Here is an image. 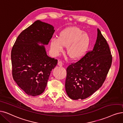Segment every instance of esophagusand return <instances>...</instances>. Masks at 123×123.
<instances>
[{
	"label": "esophagus",
	"instance_id": "esophagus-1",
	"mask_svg": "<svg viewBox=\"0 0 123 123\" xmlns=\"http://www.w3.org/2000/svg\"><path fill=\"white\" fill-rule=\"evenodd\" d=\"M58 65L59 66H62V65H63L62 62L61 61H59L58 62Z\"/></svg>",
	"mask_w": 123,
	"mask_h": 123
}]
</instances>
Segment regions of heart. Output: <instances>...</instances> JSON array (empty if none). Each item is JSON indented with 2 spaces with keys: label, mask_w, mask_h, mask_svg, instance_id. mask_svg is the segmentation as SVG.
Wrapping results in <instances>:
<instances>
[{
  "label": "heart",
  "mask_w": 123,
  "mask_h": 123,
  "mask_svg": "<svg viewBox=\"0 0 123 123\" xmlns=\"http://www.w3.org/2000/svg\"><path fill=\"white\" fill-rule=\"evenodd\" d=\"M91 43L90 35L78 27H72L61 31L59 38L54 37L50 42V47L53 54L62 52L67 47V54L74 60L81 58L87 51Z\"/></svg>",
  "instance_id": "heart-1"
}]
</instances>
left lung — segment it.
<instances>
[{
    "label": "left lung",
    "mask_w": 123,
    "mask_h": 123,
    "mask_svg": "<svg viewBox=\"0 0 123 123\" xmlns=\"http://www.w3.org/2000/svg\"><path fill=\"white\" fill-rule=\"evenodd\" d=\"M97 38L92 51L66 69L65 90L73 100L89 97L102 86L112 63V55L105 38L97 29Z\"/></svg>",
    "instance_id": "obj_1"
}]
</instances>
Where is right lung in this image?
<instances>
[{"label": "right lung", "mask_w": 123, "mask_h": 123, "mask_svg": "<svg viewBox=\"0 0 123 123\" xmlns=\"http://www.w3.org/2000/svg\"><path fill=\"white\" fill-rule=\"evenodd\" d=\"M54 27L37 20L18 36L11 52L12 74L19 87L28 95L37 96L46 87L58 60L49 57L43 45L48 44Z\"/></svg>", "instance_id": "add662e5"}]
</instances>
